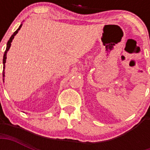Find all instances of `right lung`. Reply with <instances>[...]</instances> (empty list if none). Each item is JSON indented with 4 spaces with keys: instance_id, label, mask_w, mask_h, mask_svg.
Wrapping results in <instances>:
<instances>
[{
    "instance_id": "add662e5",
    "label": "right lung",
    "mask_w": 150,
    "mask_h": 150,
    "mask_svg": "<svg viewBox=\"0 0 150 150\" xmlns=\"http://www.w3.org/2000/svg\"><path fill=\"white\" fill-rule=\"evenodd\" d=\"M22 24L20 25V26L18 27V29L16 30V31L14 33L12 34V36H11V38L9 39V40L8 41V43H7V47H6V50L5 52H4V57H3V64H4V68H5V63H6V58H7V53H8V50H9V48L11 47V42H12V40L14 39V37H15V36L16 35V34L18 33V30H19L20 29H21V27H22ZM3 77H4V71H3ZM4 80V79H3Z\"/></svg>"
}]
</instances>
